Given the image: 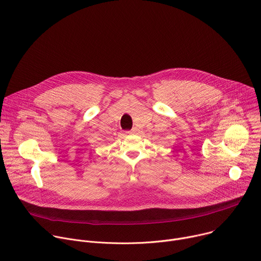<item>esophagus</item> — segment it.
Listing matches in <instances>:
<instances>
[{"mask_svg": "<svg viewBox=\"0 0 261 261\" xmlns=\"http://www.w3.org/2000/svg\"><path fill=\"white\" fill-rule=\"evenodd\" d=\"M137 132V129L136 128H134V129H132L131 131H129L128 133H131V134H133V133H136Z\"/></svg>", "mask_w": 261, "mask_h": 261, "instance_id": "esophagus-1", "label": "esophagus"}]
</instances>
